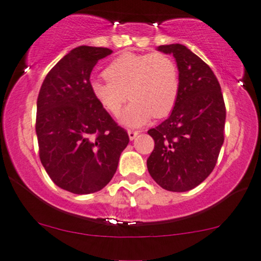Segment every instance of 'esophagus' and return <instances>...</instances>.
I'll use <instances>...</instances> for the list:
<instances>
[{"label":"esophagus","instance_id":"obj_1","mask_svg":"<svg viewBox=\"0 0 261 261\" xmlns=\"http://www.w3.org/2000/svg\"><path fill=\"white\" fill-rule=\"evenodd\" d=\"M138 134H139L138 130H128V137H129L130 140H134V139L138 137Z\"/></svg>","mask_w":261,"mask_h":261}]
</instances>
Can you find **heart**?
I'll return each mask as SVG.
<instances>
[{
	"mask_svg": "<svg viewBox=\"0 0 261 261\" xmlns=\"http://www.w3.org/2000/svg\"><path fill=\"white\" fill-rule=\"evenodd\" d=\"M105 74V80L91 82V92L114 116L119 115L127 97L132 98L120 116L123 126L141 127L153 116H166L176 105L179 72L170 56L123 53L107 66Z\"/></svg>",
	"mask_w": 261,
	"mask_h": 261,
	"instance_id": "1",
	"label": "heart"
}]
</instances>
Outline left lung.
<instances>
[{
	"mask_svg": "<svg viewBox=\"0 0 261 261\" xmlns=\"http://www.w3.org/2000/svg\"><path fill=\"white\" fill-rule=\"evenodd\" d=\"M156 49L172 55L179 72V94L170 116L148 130L154 149L147 169L165 190L184 192L212 173L224 140L226 107L212 69L180 44Z\"/></svg>",
	"mask_w": 261,
	"mask_h": 261,
	"instance_id": "1",
	"label": "left lung"
}]
</instances>
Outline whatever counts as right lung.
I'll list each match as a JSON object with an SVG mask.
<instances>
[{"mask_svg":"<svg viewBox=\"0 0 261 261\" xmlns=\"http://www.w3.org/2000/svg\"><path fill=\"white\" fill-rule=\"evenodd\" d=\"M112 53L92 46L71 49L52 67L39 91L35 132L41 164L53 183L72 194L105 188L129 142L127 132L90 89L96 63Z\"/></svg>","mask_w":261,"mask_h":261,"instance_id":"right-lung-1","label":"right lung"}]
</instances>
